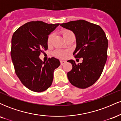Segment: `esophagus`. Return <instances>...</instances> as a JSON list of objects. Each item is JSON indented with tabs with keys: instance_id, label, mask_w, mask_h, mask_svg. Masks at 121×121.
Instances as JSON below:
<instances>
[{
	"instance_id": "obj_1",
	"label": "esophagus",
	"mask_w": 121,
	"mask_h": 121,
	"mask_svg": "<svg viewBox=\"0 0 121 121\" xmlns=\"http://www.w3.org/2000/svg\"><path fill=\"white\" fill-rule=\"evenodd\" d=\"M66 63V61H63V60H60V64L61 65H63L64 64Z\"/></svg>"
}]
</instances>
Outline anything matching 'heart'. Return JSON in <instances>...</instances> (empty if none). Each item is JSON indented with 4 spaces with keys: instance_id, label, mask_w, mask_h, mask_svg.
I'll use <instances>...</instances> for the list:
<instances>
[{
    "instance_id": "1",
    "label": "heart",
    "mask_w": 121,
    "mask_h": 121,
    "mask_svg": "<svg viewBox=\"0 0 121 121\" xmlns=\"http://www.w3.org/2000/svg\"><path fill=\"white\" fill-rule=\"evenodd\" d=\"M62 36H63L64 38L65 39V40L67 39L68 37L72 36L74 35L73 32L68 30H62ZM53 37H54L53 34H51L49 35V36H48V38H47V44H48V45H49H49H51V44H52L53 39ZM67 53H68V52H66V51L57 49L54 52L53 54L55 56L57 57L62 59V58H65V57H66V55H67Z\"/></svg>"
}]
</instances>
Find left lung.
<instances>
[{
  "instance_id": "obj_1",
  "label": "left lung",
  "mask_w": 121,
  "mask_h": 121,
  "mask_svg": "<svg viewBox=\"0 0 121 121\" xmlns=\"http://www.w3.org/2000/svg\"><path fill=\"white\" fill-rule=\"evenodd\" d=\"M60 26L76 35L77 46L73 55L75 58L83 59L78 64L73 60L68 61L72 65V70L67 73L69 81L78 88H87L99 78L106 63L108 40L105 32L98 25L84 20L71 21Z\"/></svg>"
}]
</instances>
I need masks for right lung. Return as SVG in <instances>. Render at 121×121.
Here are the masks:
<instances>
[{"label":"right lung","mask_w":121,"mask_h":121,"mask_svg":"<svg viewBox=\"0 0 121 121\" xmlns=\"http://www.w3.org/2000/svg\"><path fill=\"white\" fill-rule=\"evenodd\" d=\"M32 21L13 33L11 56L16 75L26 87L35 92L45 91L52 84L53 72L60 65L59 59L43 62L39 56L48 49V35L59 26Z\"/></svg>","instance_id":"1"}]
</instances>
